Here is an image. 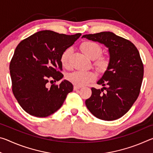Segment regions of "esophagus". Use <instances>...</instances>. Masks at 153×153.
I'll return each mask as SVG.
<instances>
[{
	"label": "esophagus",
	"instance_id": "34e87169",
	"mask_svg": "<svg viewBox=\"0 0 153 153\" xmlns=\"http://www.w3.org/2000/svg\"><path fill=\"white\" fill-rule=\"evenodd\" d=\"M79 88H80V86H76V85H74V90H75V91H76V90H79Z\"/></svg>",
	"mask_w": 153,
	"mask_h": 153
}]
</instances>
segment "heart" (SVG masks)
<instances>
[{
    "instance_id": "heart-1",
    "label": "heart",
    "mask_w": 153,
    "mask_h": 153,
    "mask_svg": "<svg viewBox=\"0 0 153 153\" xmlns=\"http://www.w3.org/2000/svg\"><path fill=\"white\" fill-rule=\"evenodd\" d=\"M81 49L85 55L90 59H95L94 65L100 71H104L108 65V59L100 56L102 48L98 44L92 41H86L81 45ZM71 48L65 51L61 56V62L64 67H68L69 59L71 55ZM69 82L76 86H84L96 79V74L89 71H75L67 76Z\"/></svg>"
}]
</instances>
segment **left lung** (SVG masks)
Instances as JSON below:
<instances>
[{"label":"left lung","instance_id":"1","mask_svg":"<svg viewBox=\"0 0 153 153\" xmlns=\"http://www.w3.org/2000/svg\"><path fill=\"white\" fill-rule=\"evenodd\" d=\"M82 38L102 44L109 54L107 70L97 82L103 88H92L91 97L85 101L86 107L100 120H117L130 109L139 95L144 76L139 52L130 41L111 32L86 34ZM103 89L105 93L102 92Z\"/></svg>","mask_w":153,"mask_h":153}]
</instances>
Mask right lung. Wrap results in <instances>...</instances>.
I'll use <instances>...</instances> for the list:
<instances>
[{"label": "right lung", "mask_w": 153, "mask_h": 153, "mask_svg": "<svg viewBox=\"0 0 153 153\" xmlns=\"http://www.w3.org/2000/svg\"><path fill=\"white\" fill-rule=\"evenodd\" d=\"M81 35L43 30L17 45L9 69L13 92L25 112L45 117L61 108L73 85L66 79L59 85H51L50 88L46 84L49 79L56 82L63 78L61 56Z\"/></svg>", "instance_id": "obj_1"}]
</instances>
